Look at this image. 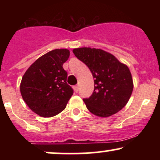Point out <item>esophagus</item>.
I'll return each mask as SVG.
<instances>
[{
	"label": "esophagus",
	"mask_w": 160,
	"mask_h": 160,
	"mask_svg": "<svg viewBox=\"0 0 160 160\" xmlns=\"http://www.w3.org/2000/svg\"><path fill=\"white\" fill-rule=\"evenodd\" d=\"M74 91L76 92H78V91H79V86H78V85L74 86Z\"/></svg>",
	"instance_id": "obj_1"
}]
</instances>
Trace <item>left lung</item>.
<instances>
[{
    "mask_svg": "<svg viewBox=\"0 0 160 160\" xmlns=\"http://www.w3.org/2000/svg\"><path fill=\"white\" fill-rule=\"evenodd\" d=\"M79 60L89 68L94 80V91L83 98L93 114L107 117L122 110L129 100L133 81L128 68L102 49L82 47L73 49Z\"/></svg>",
    "mask_w": 160,
    "mask_h": 160,
    "instance_id": "obj_1",
    "label": "left lung"
}]
</instances>
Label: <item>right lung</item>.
Wrapping results in <instances>:
<instances>
[{
	"instance_id": "1",
	"label": "right lung",
	"mask_w": 160,
	"mask_h": 160,
	"mask_svg": "<svg viewBox=\"0 0 160 160\" xmlns=\"http://www.w3.org/2000/svg\"><path fill=\"white\" fill-rule=\"evenodd\" d=\"M66 49H56L40 57L22 78L20 92L29 108L40 117H51L65 109L74 90L67 83L62 67L69 58Z\"/></svg>"
}]
</instances>
